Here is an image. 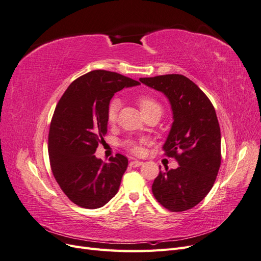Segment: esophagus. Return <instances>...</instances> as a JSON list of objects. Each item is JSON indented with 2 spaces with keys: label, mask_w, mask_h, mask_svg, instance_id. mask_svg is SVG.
I'll list each match as a JSON object with an SVG mask.
<instances>
[{
  "label": "esophagus",
  "mask_w": 261,
  "mask_h": 261,
  "mask_svg": "<svg viewBox=\"0 0 261 261\" xmlns=\"http://www.w3.org/2000/svg\"><path fill=\"white\" fill-rule=\"evenodd\" d=\"M141 164H143V162L139 161V160H133V161H130V163H129L130 167H133V168H138V167H140Z\"/></svg>",
  "instance_id": "34e87169"
}]
</instances>
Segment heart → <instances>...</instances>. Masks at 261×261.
<instances>
[{"label": "heart", "instance_id": "1", "mask_svg": "<svg viewBox=\"0 0 261 261\" xmlns=\"http://www.w3.org/2000/svg\"><path fill=\"white\" fill-rule=\"evenodd\" d=\"M137 105L140 109L141 114H147L150 112H160L162 113V107L161 105L154 100L153 98L149 96H140L137 98ZM121 108V101L118 99H113L108 107V112H107V118L110 124H114L117 120V114L120 111ZM125 147L127 148L128 151L133 153H139L141 151V148L134 143L132 140H128L125 143Z\"/></svg>", "mask_w": 261, "mask_h": 261}]
</instances>
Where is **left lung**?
I'll return each instance as SVG.
<instances>
[{
  "mask_svg": "<svg viewBox=\"0 0 261 261\" xmlns=\"http://www.w3.org/2000/svg\"><path fill=\"white\" fill-rule=\"evenodd\" d=\"M139 81L161 91L170 101L173 124L163 150L179 164L177 169L159 172L152 194L172 212L192 209L211 191L221 165V133L216 110L199 87L183 75Z\"/></svg>",
  "mask_w": 261,
  "mask_h": 261,
  "instance_id": "obj_1",
  "label": "left lung"
}]
</instances>
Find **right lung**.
<instances>
[{
    "instance_id": "add662e5",
    "label": "right lung",
    "mask_w": 261,
    "mask_h": 261,
    "mask_svg": "<svg viewBox=\"0 0 261 261\" xmlns=\"http://www.w3.org/2000/svg\"><path fill=\"white\" fill-rule=\"evenodd\" d=\"M139 82L97 69L77 78L61 97L49 130L52 173L77 206L97 209L116 195L128 160L116 153L108 163L94 152L108 132L107 112L114 93Z\"/></svg>"
}]
</instances>
